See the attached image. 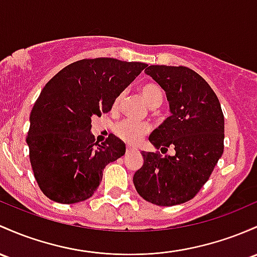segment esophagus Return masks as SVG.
<instances>
[{"label":"esophagus","mask_w":257,"mask_h":257,"mask_svg":"<svg viewBox=\"0 0 257 257\" xmlns=\"http://www.w3.org/2000/svg\"><path fill=\"white\" fill-rule=\"evenodd\" d=\"M131 151H132L131 146H126V154H128V152H131Z\"/></svg>","instance_id":"34e87169"}]
</instances>
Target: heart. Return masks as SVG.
<instances>
[{
  "mask_svg": "<svg viewBox=\"0 0 257 257\" xmlns=\"http://www.w3.org/2000/svg\"><path fill=\"white\" fill-rule=\"evenodd\" d=\"M140 95L145 100V102L148 103L149 107L151 108H156V107L161 106L163 100V91L161 89V86L156 83H146L144 85L140 86L139 89ZM123 94H120L119 96L115 98L113 107L119 106L120 101H122ZM150 131V125L148 123H138L134 120L124 119L120 120L119 123L115 124L114 132L123 142L128 144H137L140 139L146 135Z\"/></svg>",
  "mask_w": 257,
  "mask_h": 257,
  "instance_id": "b5f03b06",
  "label": "heart"
}]
</instances>
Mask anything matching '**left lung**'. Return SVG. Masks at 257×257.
<instances>
[{"label": "left lung", "mask_w": 257, "mask_h": 257, "mask_svg": "<svg viewBox=\"0 0 257 257\" xmlns=\"http://www.w3.org/2000/svg\"><path fill=\"white\" fill-rule=\"evenodd\" d=\"M145 73L165 90L171 115L149 138L161 152L143 151L135 172L138 194L151 204L174 206L199 193L223 154L224 117L221 103L204 78L187 67L150 66Z\"/></svg>", "instance_id": "obj_1"}]
</instances>
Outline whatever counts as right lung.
Segmentation results:
<instances>
[{
    "mask_svg": "<svg viewBox=\"0 0 257 257\" xmlns=\"http://www.w3.org/2000/svg\"><path fill=\"white\" fill-rule=\"evenodd\" d=\"M146 67L115 58L81 60L44 86L30 113L27 144L34 177L49 199L61 204L89 199L106 166L125 154V144L113 134L95 143L91 118L111 111Z\"/></svg>",
    "mask_w": 257,
    "mask_h": 257,
    "instance_id": "obj_1",
    "label": "right lung"
}]
</instances>
